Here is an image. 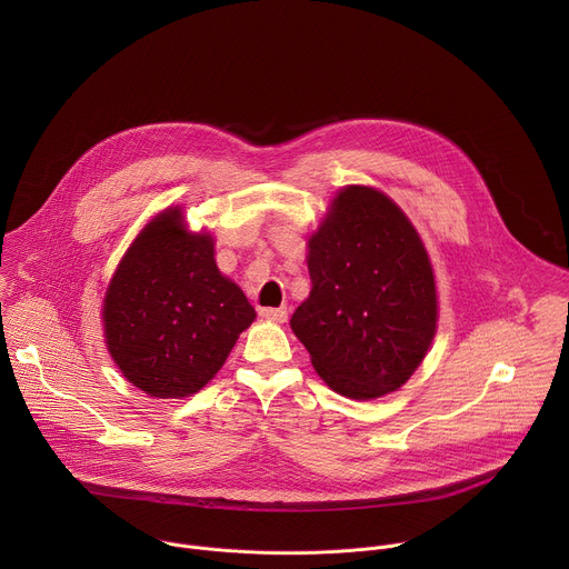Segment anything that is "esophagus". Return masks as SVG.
<instances>
[{"instance_id": "obj_1", "label": "esophagus", "mask_w": 569, "mask_h": 569, "mask_svg": "<svg viewBox=\"0 0 569 569\" xmlns=\"http://www.w3.org/2000/svg\"><path fill=\"white\" fill-rule=\"evenodd\" d=\"M259 312H261V317L272 319V321H286L288 319V310L283 306H279V308H261Z\"/></svg>"}]
</instances>
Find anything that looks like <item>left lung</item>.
Returning <instances> with one entry per match:
<instances>
[{
	"instance_id": "1",
	"label": "left lung",
	"mask_w": 569,
	"mask_h": 569,
	"mask_svg": "<svg viewBox=\"0 0 569 569\" xmlns=\"http://www.w3.org/2000/svg\"><path fill=\"white\" fill-rule=\"evenodd\" d=\"M310 295L290 327L315 371L353 400L410 380L437 333L430 257L410 218L371 187H345L308 238Z\"/></svg>"
}]
</instances>
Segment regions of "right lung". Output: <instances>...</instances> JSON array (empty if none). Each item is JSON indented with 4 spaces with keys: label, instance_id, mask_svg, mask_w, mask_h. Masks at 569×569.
<instances>
[{
    "label": "right lung",
    "instance_id": "1",
    "mask_svg": "<svg viewBox=\"0 0 569 569\" xmlns=\"http://www.w3.org/2000/svg\"><path fill=\"white\" fill-rule=\"evenodd\" d=\"M254 317L248 297L220 274L211 233H191L180 207L141 229L103 299L108 351L152 398L200 391Z\"/></svg>",
    "mask_w": 569,
    "mask_h": 569
}]
</instances>
